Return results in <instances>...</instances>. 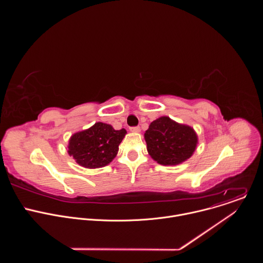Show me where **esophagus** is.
Returning <instances> with one entry per match:
<instances>
[{"label":"esophagus","instance_id":"obj_1","mask_svg":"<svg viewBox=\"0 0 263 263\" xmlns=\"http://www.w3.org/2000/svg\"><path fill=\"white\" fill-rule=\"evenodd\" d=\"M130 130H131L132 132H139V131H140V128H139V127H131Z\"/></svg>","mask_w":263,"mask_h":263}]
</instances>
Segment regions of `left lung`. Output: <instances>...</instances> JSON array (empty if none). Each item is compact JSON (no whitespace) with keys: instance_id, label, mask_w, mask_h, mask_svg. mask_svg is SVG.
Instances as JSON below:
<instances>
[{"instance_id":"1","label":"left lung","mask_w":263,"mask_h":263,"mask_svg":"<svg viewBox=\"0 0 263 263\" xmlns=\"http://www.w3.org/2000/svg\"><path fill=\"white\" fill-rule=\"evenodd\" d=\"M146 149L162 165H177L192 157L198 144L195 130L168 117L152 122L144 133Z\"/></svg>"}]
</instances>
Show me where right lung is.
<instances>
[{
	"label": "right lung",
	"instance_id": "add662e5",
	"mask_svg": "<svg viewBox=\"0 0 263 263\" xmlns=\"http://www.w3.org/2000/svg\"><path fill=\"white\" fill-rule=\"evenodd\" d=\"M126 133L125 129L115 130L111 125L96 123L89 129L71 135L67 153L83 167H103L117 156Z\"/></svg>",
	"mask_w": 263,
	"mask_h": 263
}]
</instances>
